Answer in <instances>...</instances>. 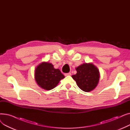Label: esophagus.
I'll use <instances>...</instances> for the list:
<instances>
[{"mask_svg":"<svg viewBox=\"0 0 130 130\" xmlns=\"http://www.w3.org/2000/svg\"><path fill=\"white\" fill-rule=\"evenodd\" d=\"M65 76H71V73H65Z\"/></svg>","mask_w":130,"mask_h":130,"instance_id":"1","label":"esophagus"}]
</instances>
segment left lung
I'll return each instance as SVG.
<instances>
[{
    "mask_svg": "<svg viewBox=\"0 0 130 130\" xmlns=\"http://www.w3.org/2000/svg\"><path fill=\"white\" fill-rule=\"evenodd\" d=\"M77 73L72 76L82 91L88 92L93 90L99 83L100 73L92 63H84L76 68Z\"/></svg>",
    "mask_w": 130,
    "mask_h": 130,
    "instance_id": "8db88e82",
    "label": "left lung"
}]
</instances>
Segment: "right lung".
<instances>
[{
  "mask_svg": "<svg viewBox=\"0 0 130 130\" xmlns=\"http://www.w3.org/2000/svg\"><path fill=\"white\" fill-rule=\"evenodd\" d=\"M65 77L59 69H55L50 63L43 62L35 71V78L38 85L46 90L55 87L59 81Z\"/></svg>",
  "mask_w": 130,
  "mask_h": 130,
  "instance_id": "add662e5",
  "label": "right lung"
}]
</instances>
